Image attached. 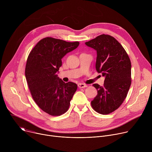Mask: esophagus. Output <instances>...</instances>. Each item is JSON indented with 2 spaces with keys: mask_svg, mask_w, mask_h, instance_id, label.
<instances>
[{
  "mask_svg": "<svg viewBox=\"0 0 152 152\" xmlns=\"http://www.w3.org/2000/svg\"><path fill=\"white\" fill-rule=\"evenodd\" d=\"M78 87L80 88H85V87H87L88 85H86V84H84V83H78L77 85Z\"/></svg>",
  "mask_w": 152,
  "mask_h": 152,
  "instance_id": "34e87169",
  "label": "esophagus"
}]
</instances>
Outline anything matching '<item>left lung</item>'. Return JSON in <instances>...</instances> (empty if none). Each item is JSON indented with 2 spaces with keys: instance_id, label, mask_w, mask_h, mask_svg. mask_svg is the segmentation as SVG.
Instances as JSON below:
<instances>
[{
  "instance_id": "8db88e82",
  "label": "left lung",
  "mask_w": 152,
  "mask_h": 152,
  "mask_svg": "<svg viewBox=\"0 0 152 152\" xmlns=\"http://www.w3.org/2000/svg\"><path fill=\"white\" fill-rule=\"evenodd\" d=\"M97 51L96 69L105 77L103 86L93 85L97 95L91 104L97 113L109 114L120 106L131 85V62L120 43L110 35L102 34L85 42Z\"/></svg>"
}]
</instances>
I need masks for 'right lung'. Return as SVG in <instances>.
Returning <instances> with one entry per match:
<instances>
[{"label":"right lung","mask_w":152,"mask_h":152,"mask_svg":"<svg viewBox=\"0 0 152 152\" xmlns=\"http://www.w3.org/2000/svg\"><path fill=\"white\" fill-rule=\"evenodd\" d=\"M79 42H67L52 37L41 39L29 54L25 76L31 96L41 110L52 116L66 113L77 86L65 83L56 72L61 59L78 47Z\"/></svg>","instance_id":"1"}]
</instances>
